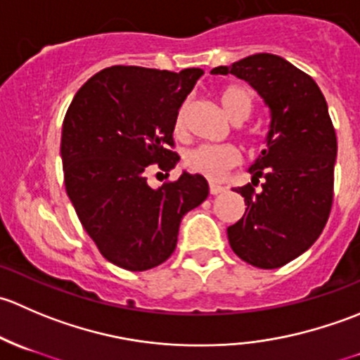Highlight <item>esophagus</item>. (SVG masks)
I'll list each match as a JSON object with an SVG mask.
<instances>
[{
  "mask_svg": "<svg viewBox=\"0 0 360 360\" xmlns=\"http://www.w3.org/2000/svg\"><path fill=\"white\" fill-rule=\"evenodd\" d=\"M210 195H219V193H224V191L228 190L226 186H221V184H216V183H210Z\"/></svg>",
  "mask_w": 360,
  "mask_h": 360,
  "instance_id": "1",
  "label": "esophagus"
}]
</instances>
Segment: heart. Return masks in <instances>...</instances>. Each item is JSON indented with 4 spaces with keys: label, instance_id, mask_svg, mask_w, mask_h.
Returning a JSON list of instances; mask_svg holds the SVG:
<instances>
[{
    "label": "heart",
    "instance_id": "heart-1",
    "mask_svg": "<svg viewBox=\"0 0 360 360\" xmlns=\"http://www.w3.org/2000/svg\"><path fill=\"white\" fill-rule=\"evenodd\" d=\"M219 103L223 111L233 123H242L252 110V99L244 86L228 85L219 92ZM186 122V106H181L176 116V130L183 132ZM240 163V151L230 144H202L195 148L184 158V165L190 172L207 177L221 179L224 174Z\"/></svg>",
    "mask_w": 360,
    "mask_h": 360
}]
</instances>
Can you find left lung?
Wrapping results in <instances>:
<instances>
[{
	"instance_id": "left-lung-1",
	"label": "left lung",
	"mask_w": 360,
	"mask_h": 360,
	"mask_svg": "<svg viewBox=\"0 0 360 360\" xmlns=\"http://www.w3.org/2000/svg\"><path fill=\"white\" fill-rule=\"evenodd\" d=\"M210 72L245 79L270 108L266 150L249 167L252 183L233 190L248 209L228 228V240L245 263L281 268L314 245L331 212L338 144L328 103L311 76L274 53ZM259 176L265 183L256 194Z\"/></svg>"
}]
</instances>
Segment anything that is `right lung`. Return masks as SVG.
I'll list each match as a JSON object with an SVG mask.
<instances>
[{"instance_id":"obj_1","label":"right lung","mask_w":360,"mask_h":360,"mask_svg":"<svg viewBox=\"0 0 360 360\" xmlns=\"http://www.w3.org/2000/svg\"><path fill=\"white\" fill-rule=\"evenodd\" d=\"M202 69L179 72L111 66L76 92L64 116L60 157L68 197L104 257L144 271L170 257L181 219L209 195L205 177L183 172L153 190L146 169L169 176L179 162L172 132Z\"/></svg>"}]
</instances>
